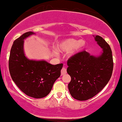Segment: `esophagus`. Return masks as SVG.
<instances>
[{
  "label": "esophagus",
  "mask_w": 122,
  "mask_h": 122,
  "mask_svg": "<svg viewBox=\"0 0 122 122\" xmlns=\"http://www.w3.org/2000/svg\"><path fill=\"white\" fill-rule=\"evenodd\" d=\"M61 75H64V74H65L66 73V69L65 67H63L62 69H61Z\"/></svg>",
  "instance_id": "1"
}]
</instances>
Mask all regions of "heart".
Returning a JSON list of instances; mask_svg holds the SVG:
<instances>
[{
    "instance_id": "b5f03b06",
    "label": "heart",
    "mask_w": 122,
    "mask_h": 122,
    "mask_svg": "<svg viewBox=\"0 0 122 122\" xmlns=\"http://www.w3.org/2000/svg\"><path fill=\"white\" fill-rule=\"evenodd\" d=\"M85 45L83 40L78 41L76 39H69L62 41L57 45V49L60 52H68L73 49L71 54H75L83 49Z\"/></svg>"
}]
</instances>
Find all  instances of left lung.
I'll return each instance as SVG.
<instances>
[{
    "instance_id": "left-lung-1",
    "label": "left lung",
    "mask_w": 122,
    "mask_h": 122,
    "mask_svg": "<svg viewBox=\"0 0 122 122\" xmlns=\"http://www.w3.org/2000/svg\"><path fill=\"white\" fill-rule=\"evenodd\" d=\"M95 40L103 49L101 56H91L85 51L67 60V72L71 77L68 89L72 97L78 101L93 98L107 84L112 76L113 58L108 43L99 36Z\"/></svg>"
}]
</instances>
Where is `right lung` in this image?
I'll list each match as a JSON object with an SVG mask.
<instances>
[{
	"mask_svg": "<svg viewBox=\"0 0 122 122\" xmlns=\"http://www.w3.org/2000/svg\"><path fill=\"white\" fill-rule=\"evenodd\" d=\"M34 34L28 32L14 41L9 57L10 75L23 93L35 98L49 94L55 82L61 75L63 64L52 65L45 61L30 60L25 56L24 40Z\"/></svg>",
	"mask_w": 122,
	"mask_h": 122,
	"instance_id": "obj_1",
	"label": "right lung"
}]
</instances>
